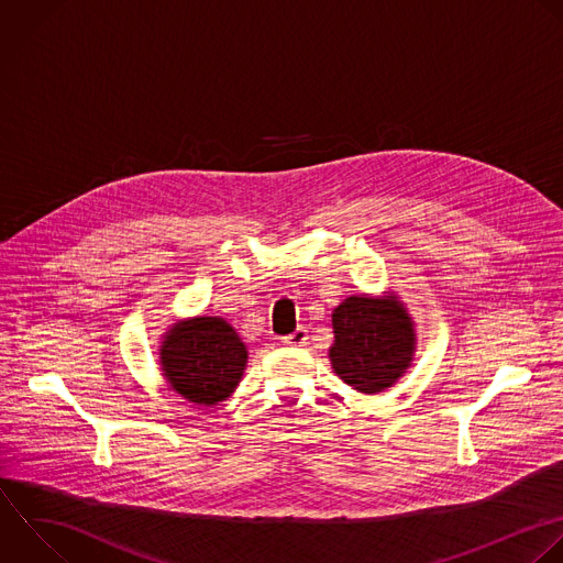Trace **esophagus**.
<instances>
[{
  "label": "esophagus",
  "instance_id": "esophagus-1",
  "mask_svg": "<svg viewBox=\"0 0 563 563\" xmlns=\"http://www.w3.org/2000/svg\"><path fill=\"white\" fill-rule=\"evenodd\" d=\"M306 341H308V330H306V328H297L292 334H286V336L282 339L284 345H292V347H299V345H303Z\"/></svg>",
  "mask_w": 563,
  "mask_h": 563
}]
</instances>
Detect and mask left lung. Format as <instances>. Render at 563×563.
Returning <instances> with one entry per match:
<instances>
[{"instance_id": "left-lung-1", "label": "left lung", "mask_w": 563, "mask_h": 563, "mask_svg": "<svg viewBox=\"0 0 563 563\" xmlns=\"http://www.w3.org/2000/svg\"><path fill=\"white\" fill-rule=\"evenodd\" d=\"M332 328V369L361 394L391 387L411 365L413 321L394 295L347 297L334 308Z\"/></svg>"}]
</instances>
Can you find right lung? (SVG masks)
Here are the masks:
<instances>
[{"mask_svg":"<svg viewBox=\"0 0 563 563\" xmlns=\"http://www.w3.org/2000/svg\"><path fill=\"white\" fill-rule=\"evenodd\" d=\"M246 345L220 317H196L165 332L161 365L174 391L196 405H218L238 387L246 367Z\"/></svg>","mask_w":563,"mask_h":563,"instance_id":"add662e5","label":"right lung"}]
</instances>
